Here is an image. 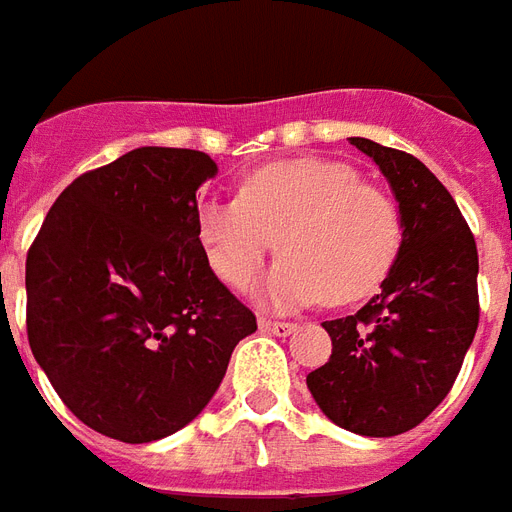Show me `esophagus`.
I'll list each match as a JSON object with an SVG mask.
<instances>
[{
    "label": "esophagus",
    "mask_w": 512,
    "mask_h": 512,
    "mask_svg": "<svg viewBox=\"0 0 512 512\" xmlns=\"http://www.w3.org/2000/svg\"><path fill=\"white\" fill-rule=\"evenodd\" d=\"M260 329L268 332V335H276V337H287L292 335L297 329V324L292 321H273V319H260Z\"/></svg>",
    "instance_id": "esophagus-1"
}]
</instances>
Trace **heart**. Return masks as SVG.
<instances>
[{"mask_svg": "<svg viewBox=\"0 0 512 512\" xmlns=\"http://www.w3.org/2000/svg\"><path fill=\"white\" fill-rule=\"evenodd\" d=\"M196 233L217 279L249 289L271 249L279 265L260 287L273 311L364 300L388 279L404 244V215L393 193L361 183L335 159H284L241 177L236 199H209Z\"/></svg>", "mask_w": 512, "mask_h": 512, "instance_id": "b5f03b06", "label": "heart"}]
</instances>
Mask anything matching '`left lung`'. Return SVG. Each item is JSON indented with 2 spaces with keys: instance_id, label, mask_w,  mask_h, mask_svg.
I'll return each instance as SVG.
<instances>
[{
  "instance_id": "obj_1",
  "label": "left lung",
  "mask_w": 512,
  "mask_h": 512,
  "mask_svg": "<svg viewBox=\"0 0 512 512\" xmlns=\"http://www.w3.org/2000/svg\"><path fill=\"white\" fill-rule=\"evenodd\" d=\"M350 143L380 164L404 215V244L382 292L324 321L332 356L308 374L316 404L358 436L417 428L452 390L478 329V249L457 201L406 151Z\"/></svg>"
}]
</instances>
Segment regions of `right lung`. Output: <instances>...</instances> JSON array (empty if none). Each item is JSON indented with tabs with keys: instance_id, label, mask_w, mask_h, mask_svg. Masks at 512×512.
Masks as SVG:
<instances>
[{
	"instance_id": "right-lung-1",
	"label": "right lung",
	"mask_w": 512,
	"mask_h": 512,
	"mask_svg": "<svg viewBox=\"0 0 512 512\" xmlns=\"http://www.w3.org/2000/svg\"><path fill=\"white\" fill-rule=\"evenodd\" d=\"M191 148H135L79 175L26 257V332L60 401L103 436L148 444L215 396L255 313L209 268Z\"/></svg>"
}]
</instances>
